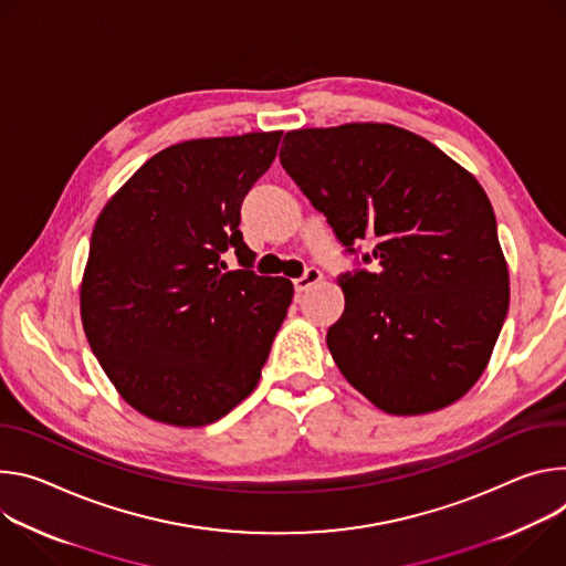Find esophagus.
Wrapping results in <instances>:
<instances>
[{
    "instance_id": "esophagus-1",
    "label": "esophagus",
    "mask_w": 566,
    "mask_h": 566,
    "mask_svg": "<svg viewBox=\"0 0 566 566\" xmlns=\"http://www.w3.org/2000/svg\"><path fill=\"white\" fill-rule=\"evenodd\" d=\"M322 281V272L317 268H307L298 279H294V290L296 292H305L307 287H312L315 283Z\"/></svg>"
}]
</instances>
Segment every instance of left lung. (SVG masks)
<instances>
[{"mask_svg":"<svg viewBox=\"0 0 566 566\" xmlns=\"http://www.w3.org/2000/svg\"><path fill=\"white\" fill-rule=\"evenodd\" d=\"M281 166L346 254L344 315L328 348L344 378L394 416L465 396L509 315V268L481 184L441 148L389 123L285 135ZM359 263V261H357Z\"/></svg>","mask_w":566,"mask_h":566,"instance_id":"8db88e82","label":"left lung"}]
</instances>
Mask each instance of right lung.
<instances>
[{
    "label": "right lung",
    "mask_w": 566,
    "mask_h": 566,
    "mask_svg": "<svg viewBox=\"0 0 566 566\" xmlns=\"http://www.w3.org/2000/svg\"><path fill=\"white\" fill-rule=\"evenodd\" d=\"M283 133L193 139L150 157L101 211L81 285L92 353L144 416L202 427L261 380L292 281L259 276L240 207ZM233 248L240 271L226 272Z\"/></svg>",
    "instance_id": "add662e5"
}]
</instances>
